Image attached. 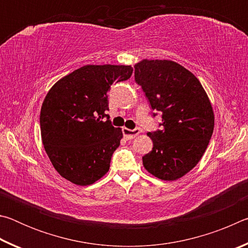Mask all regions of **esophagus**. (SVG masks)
Masks as SVG:
<instances>
[{"mask_svg": "<svg viewBox=\"0 0 248 248\" xmlns=\"http://www.w3.org/2000/svg\"><path fill=\"white\" fill-rule=\"evenodd\" d=\"M140 132H141V129H140V128H136V129H133V130L128 129V128H124V129H123L124 137L127 140L133 139V138H136Z\"/></svg>", "mask_w": 248, "mask_h": 248, "instance_id": "esophagus-1", "label": "esophagus"}]
</instances>
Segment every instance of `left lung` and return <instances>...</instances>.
Returning a JSON list of instances; mask_svg holds the SVG:
<instances>
[{"label": "left lung", "instance_id": "left-lung-1", "mask_svg": "<svg viewBox=\"0 0 248 248\" xmlns=\"http://www.w3.org/2000/svg\"><path fill=\"white\" fill-rule=\"evenodd\" d=\"M134 78L162 114L161 129L148 133L153 149L142 157L143 166L162 180L183 177L198 164L213 133L208 95L190 71L170 60H142L134 65Z\"/></svg>", "mask_w": 248, "mask_h": 248}]
</instances>
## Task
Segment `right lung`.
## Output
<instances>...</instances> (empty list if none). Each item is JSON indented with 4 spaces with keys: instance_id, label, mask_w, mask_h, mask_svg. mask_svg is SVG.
<instances>
[{
    "instance_id": "add662e5",
    "label": "right lung",
    "mask_w": 248,
    "mask_h": 248,
    "mask_svg": "<svg viewBox=\"0 0 248 248\" xmlns=\"http://www.w3.org/2000/svg\"><path fill=\"white\" fill-rule=\"evenodd\" d=\"M132 71L131 65H84L59 79L46 96L41 140L54 169L71 183L87 186L109 170L123 131L106 115L107 94Z\"/></svg>"
}]
</instances>
